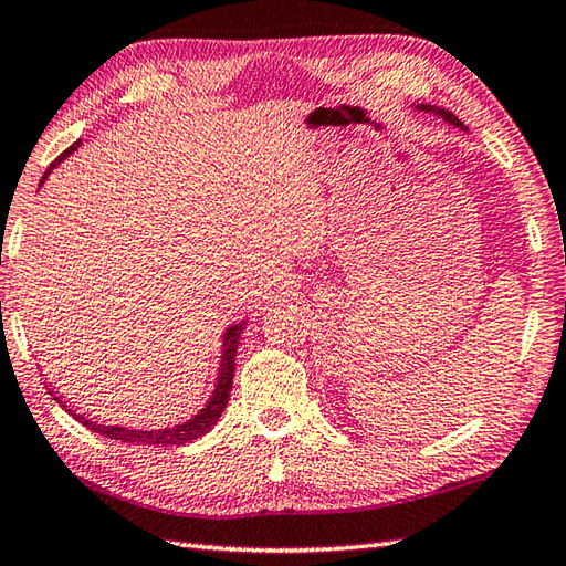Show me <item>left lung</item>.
Returning a JSON list of instances; mask_svg holds the SVG:
<instances>
[{
  "mask_svg": "<svg viewBox=\"0 0 566 566\" xmlns=\"http://www.w3.org/2000/svg\"><path fill=\"white\" fill-rule=\"evenodd\" d=\"M417 109H424V113H434V115H439V117H444L449 125H453V127H461L463 129V125H461V119L457 117V115H451L449 109H444V107H434V105H417Z\"/></svg>",
  "mask_w": 566,
  "mask_h": 566,
  "instance_id": "8db88e82",
  "label": "left lung"
}]
</instances>
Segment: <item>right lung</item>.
<instances>
[{
  "mask_svg": "<svg viewBox=\"0 0 566 566\" xmlns=\"http://www.w3.org/2000/svg\"><path fill=\"white\" fill-rule=\"evenodd\" d=\"M77 144H81V142H75L71 149H65L61 157L51 164V169H53V166H59L65 157H69L71 151H75ZM51 169L43 174L41 184L46 181V176L51 174ZM242 331H245V321H242V324L230 326L223 334V356H220V370H218L216 390H213V395H210V400L201 409V412H198L191 419H186L184 424H176V427H169V429H129V427H119V424H113V427L99 424V422H93V419H87L85 415H77L75 409H71L69 402H63L61 395H53V392L51 395H53V400L59 402L73 419H77V422H81L83 427H87L91 431H97V434H103L107 439H117V441H125V444H142V447L144 444H147V447H179V444H186V441H193L198 437H203L206 431H210V427L218 422L220 415H223V409L230 400L232 375H235L238 340H240ZM49 390H51V387H49Z\"/></svg>",
  "mask_w": 566,
  "mask_h": 566,
  "instance_id": "add662e5",
  "label": "right lung"
}]
</instances>
